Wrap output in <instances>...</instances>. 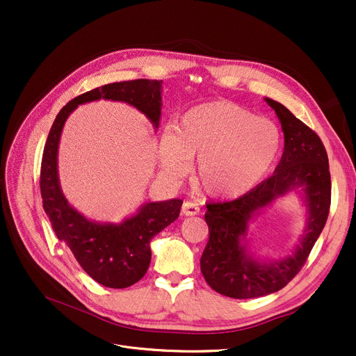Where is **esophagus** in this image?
I'll return each instance as SVG.
<instances>
[{
    "instance_id": "1",
    "label": "esophagus",
    "mask_w": 356,
    "mask_h": 356,
    "mask_svg": "<svg viewBox=\"0 0 356 356\" xmlns=\"http://www.w3.org/2000/svg\"><path fill=\"white\" fill-rule=\"evenodd\" d=\"M199 211H200L199 204H197L196 202H192V200H186V202L183 203V207H181V213H183L184 216L197 215Z\"/></svg>"
}]
</instances>
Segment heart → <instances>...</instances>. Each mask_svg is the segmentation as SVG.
Instances as JSON below:
<instances>
[{
	"mask_svg": "<svg viewBox=\"0 0 356 356\" xmlns=\"http://www.w3.org/2000/svg\"><path fill=\"white\" fill-rule=\"evenodd\" d=\"M282 148V134L268 120L257 118L232 102L219 101L192 108L176 129L160 137L163 170L181 177L191 159H197V177L213 196H238L251 191L271 170Z\"/></svg>",
	"mask_w": 356,
	"mask_h": 356,
	"instance_id": "heart-1",
	"label": "heart"
}]
</instances>
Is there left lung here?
I'll return each mask as SVG.
<instances>
[{
  "mask_svg": "<svg viewBox=\"0 0 356 356\" xmlns=\"http://www.w3.org/2000/svg\"><path fill=\"white\" fill-rule=\"evenodd\" d=\"M275 111L284 134V152L274 173L235 200L207 204L209 239L200 258L207 283L232 298L263 297L282 290L303 264L326 223L330 207L329 160L322 140L280 102ZM299 196L307 211L304 235L287 256L267 260L249 247L250 223L278 198Z\"/></svg>",
  "mask_w": 356,
  "mask_h": 356,
  "instance_id": "left-lung-1",
  "label": "left lung"
}]
</instances>
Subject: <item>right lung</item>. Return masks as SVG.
Here are the masks:
<instances>
[{"label": "right lung", "instance_id": "right-lung-1", "mask_svg": "<svg viewBox=\"0 0 356 356\" xmlns=\"http://www.w3.org/2000/svg\"><path fill=\"white\" fill-rule=\"evenodd\" d=\"M163 81L137 79L104 85L66 104L49 133L40 173L43 208L53 231L65 241L79 266L97 283L109 289H125L144 277L152 261V239L175 222L183 200L147 202L121 222L92 220L74 209L63 195L58 154L66 120L79 105L101 99L125 102L136 108L159 129L161 118Z\"/></svg>", "mask_w": 356, "mask_h": 356}]
</instances>
